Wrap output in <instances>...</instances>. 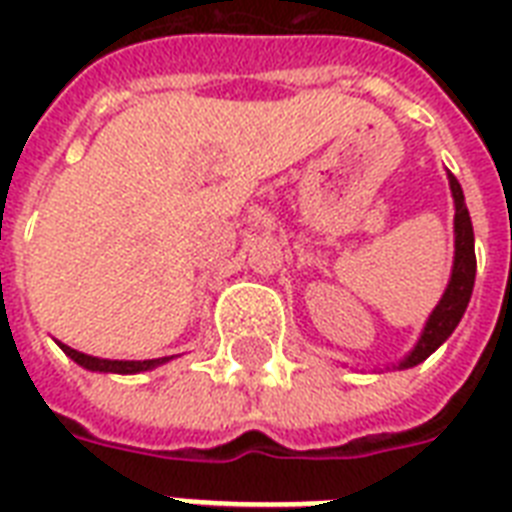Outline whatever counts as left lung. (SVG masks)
I'll return each instance as SVG.
<instances>
[{
  "label": "left lung",
  "instance_id": "8db88e82",
  "mask_svg": "<svg viewBox=\"0 0 512 512\" xmlns=\"http://www.w3.org/2000/svg\"><path fill=\"white\" fill-rule=\"evenodd\" d=\"M449 188L454 196V265L452 279L446 287L444 297L430 313L428 324L422 329L420 340L414 350L406 358L398 361V369H409L417 366L420 361L433 353V350L452 335L457 324H460L462 313L468 308L470 295H473V284H476V247H473V223H470L468 207H465V196H462V185L457 177L449 172Z\"/></svg>",
  "mask_w": 512,
  "mask_h": 512
}]
</instances>
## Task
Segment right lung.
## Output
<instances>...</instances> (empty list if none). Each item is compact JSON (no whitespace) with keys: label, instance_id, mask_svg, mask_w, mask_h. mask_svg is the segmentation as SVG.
<instances>
[{"label":"right lung","instance_id":"add662e5","mask_svg":"<svg viewBox=\"0 0 512 512\" xmlns=\"http://www.w3.org/2000/svg\"><path fill=\"white\" fill-rule=\"evenodd\" d=\"M60 348L66 356H71L79 366L84 369H90V372H114V374H138V372H148V369H154L159 364H167L170 358H148V361H111V358H95L87 356V353H79V350L68 348L63 342H58Z\"/></svg>","mask_w":512,"mask_h":512}]
</instances>
